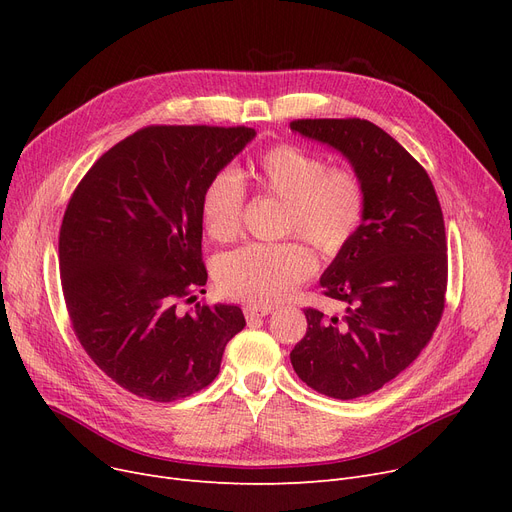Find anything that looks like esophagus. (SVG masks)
<instances>
[{"label": "esophagus", "mask_w": 512, "mask_h": 512, "mask_svg": "<svg viewBox=\"0 0 512 512\" xmlns=\"http://www.w3.org/2000/svg\"><path fill=\"white\" fill-rule=\"evenodd\" d=\"M270 313H272V307H245V317L249 321L265 317V315H270Z\"/></svg>", "instance_id": "obj_1"}]
</instances>
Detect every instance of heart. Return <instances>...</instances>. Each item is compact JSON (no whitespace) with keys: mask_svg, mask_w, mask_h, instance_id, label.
<instances>
[{"mask_svg":"<svg viewBox=\"0 0 512 512\" xmlns=\"http://www.w3.org/2000/svg\"><path fill=\"white\" fill-rule=\"evenodd\" d=\"M259 193L284 203L282 232L299 234L324 255L351 245L365 222L367 195L359 174L328 166L319 153L294 143L265 149L249 170ZM245 186L232 172H218L203 188L201 222L215 242H230L242 230ZM315 270V259L299 240L249 245L218 265V284L230 299L267 307L290 297Z\"/></svg>","mask_w":512,"mask_h":512,"instance_id":"b5f03b06","label":"heart"}]
</instances>
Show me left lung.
Instances as JSON below:
<instances>
[{"instance_id":"1","label":"left lung","mask_w":512,"mask_h":512,"mask_svg":"<svg viewBox=\"0 0 512 512\" xmlns=\"http://www.w3.org/2000/svg\"><path fill=\"white\" fill-rule=\"evenodd\" d=\"M303 137L348 157L367 195L365 222L321 276L342 317L307 307V334L290 361L313 390L353 400L380 390L432 340L448 284L444 215L419 161L361 118L292 120Z\"/></svg>"}]
</instances>
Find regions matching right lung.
Instances as JSON below:
<instances>
[{"mask_svg":"<svg viewBox=\"0 0 512 512\" xmlns=\"http://www.w3.org/2000/svg\"><path fill=\"white\" fill-rule=\"evenodd\" d=\"M253 137L247 126H145L74 188L60 228L66 311L85 353L130 394L172 402L207 388L245 328L234 305H184L207 282L203 188Z\"/></svg>","mask_w":512,"mask_h":512,"instance_id":"obj_1","label":"right lung"}]
</instances>
